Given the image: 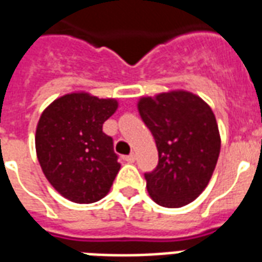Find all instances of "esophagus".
Segmentation results:
<instances>
[{
  "label": "esophagus",
  "instance_id": "obj_1",
  "mask_svg": "<svg viewBox=\"0 0 262 262\" xmlns=\"http://www.w3.org/2000/svg\"><path fill=\"white\" fill-rule=\"evenodd\" d=\"M125 161H126V162H129V163L135 162L136 155H135V154H129V155H126V157H125Z\"/></svg>",
  "mask_w": 262,
  "mask_h": 262
}]
</instances>
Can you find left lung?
Returning a JSON list of instances; mask_svg holds the SVG:
<instances>
[{
    "instance_id": "8db88e82",
    "label": "left lung",
    "mask_w": 262,
    "mask_h": 262,
    "mask_svg": "<svg viewBox=\"0 0 262 262\" xmlns=\"http://www.w3.org/2000/svg\"><path fill=\"white\" fill-rule=\"evenodd\" d=\"M137 107L158 148L157 167L144 173L149 195L161 206L188 205L206 188L219 159L214 114L201 97L184 91L143 97Z\"/></svg>"
}]
</instances>
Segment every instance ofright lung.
I'll return each instance as SVG.
<instances>
[{
  "label": "right lung",
  "instance_id": "add662e5",
  "mask_svg": "<svg viewBox=\"0 0 262 262\" xmlns=\"http://www.w3.org/2000/svg\"><path fill=\"white\" fill-rule=\"evenodd\" d=\"M118 107L114 99L71 93L55 100L42 113L35 149L48 181L75 203L104 198L121 165L103 123Z\"/></svg>",
  "mask_w": 262,
  "mask_h": 262
}]
</instances>
